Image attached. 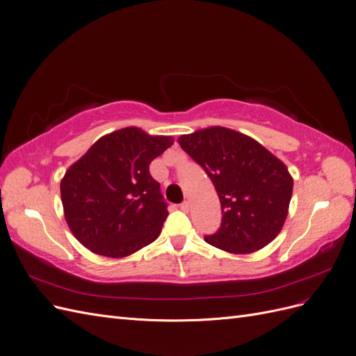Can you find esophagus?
Returning a JSON list of instances; mask_svg holds the SVG:
<instances>
[{
    "mask_svg": "<svg viewBox=\"0 0 356 356\" xmlns=\"http://www.w3.org/2000/svg\"><path fill=\"white\" fill-rule=\"evenodd\" d=\"M179 208H181V211H184V212H188V208H190V203H188L187 200H184V202H182V203L179 204Z\"/></svg>",
    "mask_w": 356,
    "mask_h": 356,
    "instance_id": "1",
    "label": "esophagus"
}]
</instances>
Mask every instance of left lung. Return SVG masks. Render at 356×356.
<instances>
[{
	"label": "left lung",
	"mask_w": 356,
	"mask_h": 356,
	"mask_svg": "<svg viewBox=\"0 0 356 356\" xmlns=\"http://www.w3.org/2000/svg\"><path fill=\"white\" fill-rule=\"evenodd\" d=\"M178 143L207 172L221 202L220 229L204 242L232 254L270 243L293 196L294 182L282 161L255 139L220 126L182 135Z\"/></svg>",
	"instance_id": "obj_1"
}]
</instances>
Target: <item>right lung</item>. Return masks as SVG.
Instances as JSON below:
<instances>
[{
    "mask_svg": "<svg viewBox=\"0 0 356 356\" xmlns=\"http://www.w3.org/2000/svg\"><path fill=\"white\" fill-rule=\"evenodd\" d=\"M172 144L170 136L124 127L98 139L67 170L60 182L63 212L81 245L122 258L159 238L169 212L149 163Z\"/></svg>",
    "mask_w": 356,
    "mask_h": 356,
    "instance_id": "add662e5",
    "label": "right lung"
}]
</instances>
